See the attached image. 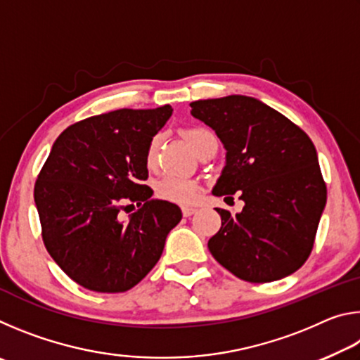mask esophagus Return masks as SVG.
Here are the masks:
<instances>
[{
	"mask_svg": "<svg viewBox=\"0 0 360 360\" xmlns=\"http://www.w3.org/2000/svg\"><path fill=\"white\" fill-rule=\"evenodd\" d=\"M197 211H198V210L195 208V206H182V214H184L186 217L195 214V212H197Z\"/></svg>",
	"mask_w": 360,
	"mask_h": 360,
	"instance_id": "esophagus-1",
	"label": "esophagus"
}]
</instances>
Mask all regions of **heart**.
<instances>
[{
    "label": "heart",
    "mask_w": 360,
    "mask_h": 360,
    "mask_svg": "<svg viewBox=\"0 0 360 360\" xmlns=\"http://www.w3.org/2000/svg\"><path fill=\"white\" fill-rule=\"evenodd\" d=\"M186 136L195 152L202 149L208 139L214 138L208 130L205 129H188L186 130ZM157 146H158V136H154L148 146V150H146V165L148 167H152L155 163ZM157 195L160 198L167 200V202L188 205L198 198L200 186L195 181L184 178V176L169 174L158 181Z\"/></svg>",
    "instance_id": "heart-1"
}]
</instances>
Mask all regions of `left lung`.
I'll return each mask as SVG.
<instances>
[{
  "label": "left lung",
  "instance_id": "8db88e82",
  "mask_svg": "<svg viewBox=\"0 0 360 360\" xmlns=\"http://www.w3.org/2000/svg\"><path fill=\"white\" fill-rule=\"evenodd\" d=\"M225 149L212 187L241 192V212L216 208L222 225L208 248L219 264L249 283L292 275L308 259L327 202L318 152L307 133L264 101L245 95L191 103Z\"/></svg>",
  "mask_w": 360,
  "mask_h": 360
}]
</instances>
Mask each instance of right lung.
<instances>
[{"label": "right lung", "instance_id": "right-lung-1", "mask_svg": "<svg viewBox=\"0 0 360 360\" xmlns=\"http://www.w3.org/2000/svg\"><path fill=\"white\" fill-rule=\"evenodd\" d=\"M169 105L117 109L66 129L52 146L34 184L42 240L49 254L82 288L125 292L160 259L178 205L152 198L146 150L172 117ZM142 206L124 221L120 203Z\"/></svg>", "mask_w": 360, "mask_h": 360}]
</instances>
